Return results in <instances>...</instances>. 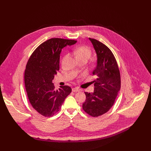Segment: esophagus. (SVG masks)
Returning a JSON list of instances; mask_svg holds the SVG:
<instances>
[{"mask_svg": "<svg viewBox=\"0 0 151 151\" xmlns=\"http://www.w3.org/2000/svg\"><path fill=\"white\" fill-rule=\"evenodd\" d=\"M72 92H79L80 90L78 89V88H72Z\"/></svg>", "mask_w": 151, "mask_h": 151, "instance_id": "esophagus-1", "label": "esophagus"}]
</instances>
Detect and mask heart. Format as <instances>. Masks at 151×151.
<instances>
[{
    "mask_svg": "<svg viewBox=\"0 0 151 151\" xmlns=\"http://www.w3.org/2000/svg\"><path fill=\"white\" fill-rule=\"evenodd\" d=\"M74 54L78 59L89 58L91 55V51L90 48L86 46H81L76 48Z\"/></svg>",
    "mask_w": 151,
    "mask_h": 151,
    "instance_id": "heart-1",
    "label": "heart"
}]
</instances>
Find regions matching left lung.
I'll list each match as a JSON object with an SVG mask.
<instances>
[{"instance_id": "obj_1", "label": "left lung", "mask_w": 151, "mask_h": 151, "mask_svg": "<svg viewBox=\"0 0 151 151\" xmlns=\"http://www.w3.org/2000/svg\"><path fill=\"white\" fill-rule=\"evenodd\" d=\"M97 55L94 90L85 92L86 100L82 108L90 115L97 117L108 111L113 106L121 88L119 70L111 51L99 40L89 37Z\"/></svg>"}]
</instances>
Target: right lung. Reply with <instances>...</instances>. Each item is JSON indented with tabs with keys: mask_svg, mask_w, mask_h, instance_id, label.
Returning a JSON list of instances; mask_svg holds the SVG:
<instances>
[{
	"mask_svg": "<svg viewBox=\"0 0 151 151\" xmlns=\"http://www.w3.org/2000/svg\"><path fill=\"white\" fill-rule=\"evenodd\" d=\"M76 42L60 38L47 40L35 50L27 62L24 73L26 92L33 108L43 116L50 117L58 112L72 91L67 85L55 90L52 80L59 70L62 49Z\"/></svg>",
	"mask_w": 151,
	"mask_h": 151,
	"instance_id": "right-lung-1",
	"label": "right lung"
}]
</instances>
